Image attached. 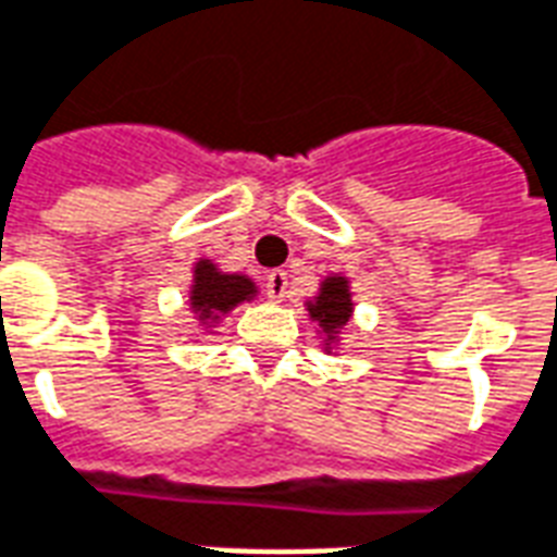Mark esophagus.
<instances>
[{"mask_svg": "<svg viewBox=\"0 0 557 557\" xmlns=\"http://www.w3.org/2000/svg\"><path fill=\"white\" fill-rule=\"evenodd\" d=\"M267 296H270V302H284V296H287V273L284 270H273L267 275Z\"/></svg>", "mask_w": 557, "mask_h": 557, "instance_id": "obj_1", "label": "esophagus"}]
</instances>
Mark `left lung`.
<instances>
[{"label":"left lung","mask_w":557,"mask_h":557,"mask_svg":"<svg viewBox=\"0 0 557 557\" xmlns=\"http://www.w3.org/2000/svg\"><path fill=\"white\" fill-rule=\"evenodd\" d=\"M305 308H308L311 323L320 325L317 334H320V341H323V352L325 355L337 352L343 329L349 325L355 311L352 284H349V278L341 273L325 275L323 282H320L317 296H311V299L305 302Z\"/></svg>","instance_id":"obj_1"}]
</instances>
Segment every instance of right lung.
I'll list each match as a JSON object with an SVG mask.
<instances>
[{"label":"right lung","instance_id":"obj_1","mask_svg":"<svg viewBox=\"0 0 557 557\" xmlns=\"http://www.w3.org/2000/svg\"><path fill=\"white\" fill-rule=\"evenodd\" d=\"M255 296H258V284L249 275L223 273L211 258H199L194 263L187 302L202 334L214 332L225 313H232L237 305L252 302Z\"/></svg>","mask_w":557,"mask_h":557}]
</instances>
